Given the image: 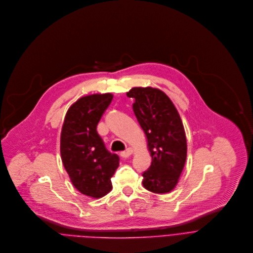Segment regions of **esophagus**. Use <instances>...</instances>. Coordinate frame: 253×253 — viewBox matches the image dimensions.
Returning a JSON list of instances; mask_svg holds the SVG:
<instances>
[{"label": "esophagus", "instance_id": "obj_1", "mask_svg": "<svg viewBox=\"0 0 253 253\" xmlns=\"http://www.w3.org/2000/svg\"><path fill=\"white\" fill-rule=\"evenodd\" d=\"M132 154V150H131V148H126L125 151H123V153H121V158H123V159H126V158H128L130 155Z\"/></svg>", "mask_w": 253, "mask_h": 253}]
</instances>
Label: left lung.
Segmentation results:
<instances>
[{"label": "left lung", "instance_id": "1", "mask_svg": "<svg viewBox=\"0 0 253 253\" xmlns=\"http://www.w3.org/2000/svg\"><path fill=\"white\" fill-rule=\"evenodd\" d=\"M135 118L143 129L151 165L143 171L144 188L167 193L174 188L186 160V137L180 117L169 97L161 89L132 87Z\"/></svg>", "mask_w": 253, "mask_h": 253}]
</instances>
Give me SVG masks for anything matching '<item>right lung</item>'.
<instances>
[{"label":"right lung","mask_w":253,"mask_h":253,"mask_svg":"<svg viewBox=\"0 0 253 253\" xmlns=\"http://www.w3.org/2000/svg\"><path fill=\"white\" fill-rule=\"evenodd\" d=\"M112 99L111 93L78 99L67 112L61 133L62 161L74 186L93 198L111 191V178L120 165L118 155L110 153L96 131Z\"/></svg>","instance_id":"right-lung-1"}]
</instances>
